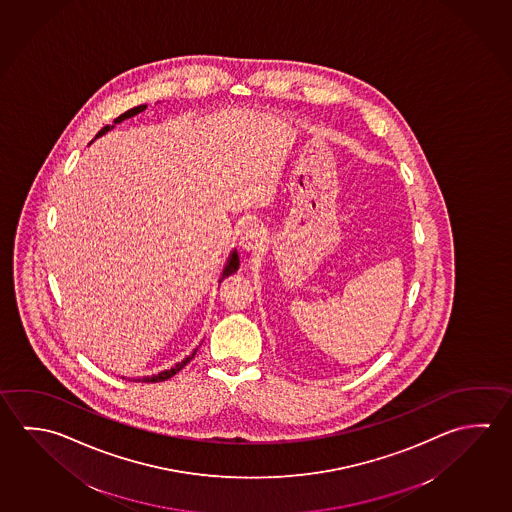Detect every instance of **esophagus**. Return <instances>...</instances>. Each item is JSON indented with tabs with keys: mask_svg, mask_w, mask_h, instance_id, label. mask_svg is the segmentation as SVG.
Here are the masks:
<instances>
[{
	"mask_svg": "<svg viewBox=\"0 0 512 512\" xmlns=\"http://www.w3.org/2000/svg\"><path fill=\"white\" fill-rule=\"evenodd\" d=\"M265 243H267V234H265V229L261 225L252 223V225L243 229L242 238H240V247L243 251H260L265 247Z\"/></svg>",
	"mask_w": 512,
	"mask_h": 512,
	"instance_id": "obj_1",
	"label": "esophagus"
}]
</instances>
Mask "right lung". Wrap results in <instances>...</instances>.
<instances>
[{"label":"right lung","instance_id":"obj_1","mask_svg":"<svg viewBox=\"0 0 512 512\" xmlns=\"http://www.w3.org/2000/svg\"><path fill=\"white\" fill-rule=\"evenodd\" d=\"M146 110V104H140V106H135V108H131V110H128V112L122 113V115H119L117 119L113 122H121L124 121V119H128V117H133V115H137V113L144 112ZM113 126H104L103 130L99 131L97 133V137H101V135H104L106 131L112 130ZM238 267H240V260H238V254H236V251L231 254V258H229V261H227V265H225V269H223L222 279H220V283H222L223 279L229 278V276H233L234 272L238 270ZM198 350V348H196ZM193 352V354L189 355V357H186L182 363H177L171 370H166V372H160L158 375H151V377H144L142 379V382H160V381H168V379H171L175 373L180 372L184 366H186L193 357H195L196 354Z\"/></svg>","mask_w":512,"mask_h":512}]
</instances>
